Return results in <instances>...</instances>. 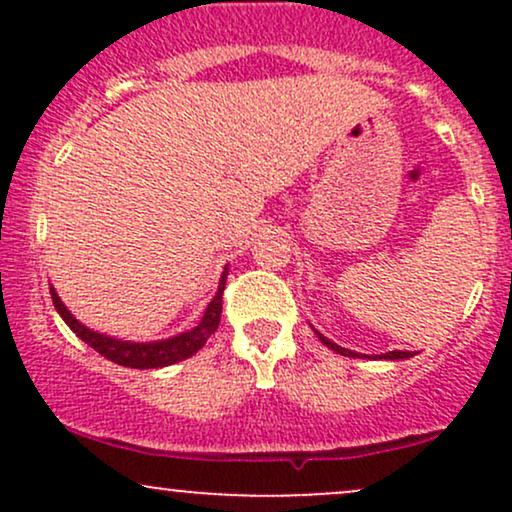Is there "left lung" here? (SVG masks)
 I'll return each instance as SVG.
<instances>
[{
    "label": "left lung",
    "mask_w": 512,
    "mask_h": 512,
    "mask_svg": "<svg viewBox=\"0 0 512 512\" xmlns=\"http://www.w3.org/2000/svg\"><path fill=\"white\" fill-rule=\"evenodd\" d=\"M315 334H317V339H320V342L327 346V349L337 351V354H342V356H358V354H354V351L344 349V346L334 344V342H330V339H327V337H322V334L317 332V330H315ZM409 356H414V354H411V351H387V354H383L380 358H390V361H395V358H409Z\"/></svg>",
    "instance_id": "left-lung-1"
}]
</instances>
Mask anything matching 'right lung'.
I'll return each instance as SVG.
<instances>
[{
  "label": "right lung",
  "mask_w": 512,
  "mask_h": 512,
  "mask_svg": "<svg viewBox=\"0 0 512 512\" xmlns=\"http://www.w3.org/2000/svg\"><path fill=\"white\" fill-rule=\"evenodd\" d=\"M226 276H228V269L223 272L219 291H216L214 301L209 303L207 313H204L202 322H199L195 330L182 332L178 337H170V339H163V342H151V344L120 342V339L91 332L88 327L81 325L76 317H72V313H69L67 308H64V303L60 301V296H57L55 289H50V293H52V303H55L57 313H60L62 320L67 322L69 330H72L76 337L84 339L93 351H98V354L108 358V361L117 363V366L146 370V368H163V366H170V363L185 361V358L195 356L197 351L207 344V339L216 332V327H219L221 322V308H223L221 298H223V289H226Z\"/></svg>",
  "instance_id": "right-lung-1"
}]
</instances>
